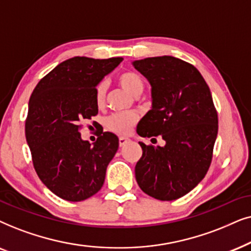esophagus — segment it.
<instances>
[{
    "instance_id": "esophagus-1",
    "label": "esophagus",
    "mask_w": 251,
    "mask_h": 251,
    "mask_svg": "<svg viewBox=\"0 0 251 251\" xmlns=\"http://www.w3.org/2000/svg\"><path fill=\"white\" fill-rule=\"evenodd\" d=\"M129 141V139H127V138H119V146L120 147H123V146H125L126 143H127Z\"/></svg>"
}]
</instances>
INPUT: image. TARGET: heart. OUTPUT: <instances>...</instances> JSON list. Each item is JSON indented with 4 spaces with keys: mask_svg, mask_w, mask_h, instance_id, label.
<instances>
[{
    "mask_svg": "<svg viewBox=\"0 0 251 251\" xmlns=\"http://www.w3.org/2000/svg\"><path fill=\"white\" fill-rule=\"evenodd\" d=\"M117 82L126 93L132 96H139L145 89V81L138 73L133 71L122 72L117 76ZM106 95V82L101 81L95 88V103L99 108L104 105ZM138 122V116L133 112L117 113L105 119V127L118 135H127Z\"/></svg>",
    "mask_w": 251,
    "mask_h": 251,
    "instance_id": "obj_1",
    "label": "heart"
}]
</instances>
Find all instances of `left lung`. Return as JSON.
Here are the masks:
<instances>
[{
    "label": "left lung",
    "instance_id": "8db88e82",
    "mask_svg": "<svg viewBox=\"0 0 251 251\" xmlns=\"http://www.w3.org/2000/svg\"><path fill=\"white\" fill-rule=\"evenodd\" d=\"M151 85L152 108L140 122L142 138L160 135L164 147L140 142L135 178L143 192L173 201L195 188L212 159L218 115L211 92L195 66L172 56L133 62Z\"/></svg>",
    "mask_w": 251,
    "mask_h": 251
}]
</instances>
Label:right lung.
Instances as JSON below:
<instances>
[{
    "instance_id": "add662e5",
    "label": "right lung",
    "mask_w": 251,
    "mask_h": 251,
    "mask_svg": "<svg viewBox=\"0 0 251 251\" xmlns=\"http://www.w3.org/2000/svg\"><path fill=\"white\" fill-rule=\"evenodd\" d=\"M122 57L66 59L40 80L28 102L25 136L36 175L58 198L79 202L102 188L119 140L102 132L92 146L80 123L96 116L95 88Z\"/></svg>"
}]
</instances>
